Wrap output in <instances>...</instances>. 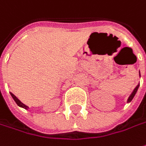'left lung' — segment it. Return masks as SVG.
Instances as JSON below:
<instances>
[{"mask_svg":"<svg viewBox=\"0 0 146 146\" xmlns=\"http://www.w3.org/2000/svg\"><path fill=\"white\" fill-rule=\"evenodd\" d=\"M140 76H141V75H140ZM139 86H140V84H138V85H137V86H136V88L133 90V92H132V94H130V96L128 97V101H127L128 103H130V102H131V101L133 100V98H134L135 94H136V93H137V90H138Z\"/></svg>","mask_w":146,"mask_h":146,"instance_id":"8db88e82","label":"left lung"}]
</instances>
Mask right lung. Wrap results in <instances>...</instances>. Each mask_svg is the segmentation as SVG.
I'll list each match as a JSON object with an SVG mask.
<instances>
[{"label": "right lung", "instance_id": "obj_1", "mask_svg": "<svg viewBox=\"0 0 146 146\" xmlns=\"http://www.w3.org/2000/svg\"><path fill=\"white\" fill-rule=\"evenodd\" d=\"M10 94H11V96H12V98H13V100L15 101V103H17V104H18V106H19V107H21V108H25V109H27V110L28 108H28V107H27V106H26L25 104H23V103H22V102H21V101H20V100H19V99H18V98H17V97H16L15 95H14V94H13L10 93Z\"/></svg>", "mask_w": 146, "mask_h": 146}]
</instances>
